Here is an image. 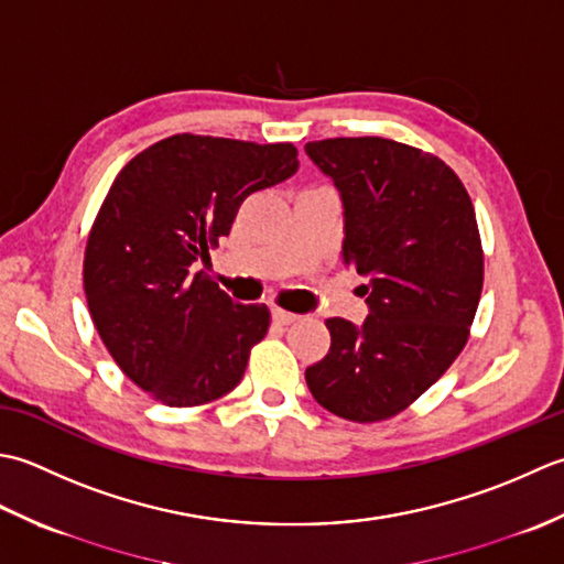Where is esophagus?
<instances>
[{"label": "esophagus", "instance_id": "1", "mask_svg": "<svg viewBox=\"0 0 564 564\" xmlns=\"http://www.w3.org/2000/svg\"><path fill=\"white\" fill-rule=\"evenodd\" d=\"M299 316L296 314H292V312H284V308H272V321L274 324H280V326H290V324H294Z\"/></svg>", "mask_w": 564, "mask_h": 564}]
</instances>
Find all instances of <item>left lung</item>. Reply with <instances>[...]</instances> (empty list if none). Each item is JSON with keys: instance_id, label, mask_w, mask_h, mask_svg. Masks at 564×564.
I'll list each match as a JSON object with an SVG mask.
<instances>
[{"instance_id": "obj_1", "label": "left lung", "mask_w": 564, "mask_h": 564, "mask_svg": "<svg viewBox=\"0 0 564 564\" xmlns=\"http://www.w3.org/2000/svg\"><path fill=\"white\" fill-rule=\"evenodd\" d=\"M306 155L340 192L343 262L367 280L370 306L362 326L326 321L330 348L306 384L340 419H392L469 338L485 282L475 206L441 158L389 138H326Z\"/></svg>"}]
</instances>
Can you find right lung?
I'll return each instance as SVG.
<instances>
[{"label":"right lung","mask_w":564,"mask_h":564,"mask_svg":"<svg viewBox=\"0 0 564 564\" xmlns=\"http://www.w3.org/2000/svg\"><path fill=\"white\" fill-rule=\"evenodd\" d=\"M299 167L292 143L177 133L119 172L91 224L85 296L113 362L165 406L236 389L270 308L238 304L199 265L252 192Z\"/></svg>","instance_id":"obj_1"}]
</instances>
